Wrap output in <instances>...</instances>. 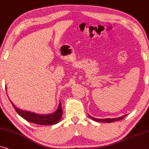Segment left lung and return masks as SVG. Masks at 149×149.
Returning <instances> with one entry per match:
<instances>
[{"label":"left lung","instance_id":"1","mask_svg":"<svg viewBox=\"0 0 149 149\" xmlns=\"http://www.w3.org/2000/svg\"><path fill=\"white\" fill-rule=\"evenodd\" d=\"M88 116H89L90 118L93 119L94 121H99V122L111 123V122H114V121H116L121 120V119H123L125 116H126V115H125V116H122V117H118V118H114V119H110V118H107V119H96V118H95V117H91V116H90V115H88Z\"/></svg>","mask_w":149,"mask_h":149}]
</instances>
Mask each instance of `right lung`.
I'll return each mask as SVG.
<instances>
[{"instance_id":"1","label":"right lung","mask_w":149,"mask_h":149,"mask_svg":"<svg viewBox=\"0 0 149 149\" xmlns=\"http://www.w3.org/2000/svg\"><path fill=\"white\" fill-rule=\"evenodd\" d=\"M6 88V87H5ZM13 107L16 112L21 117L26 120L30 121L31 123H36L38 125H53L58 123L60 121L63 115V110L61 107V102H59L58 109L53 113L49 115H40L32 113L28 111H23L15 107L13 103L11 101Z\"/></svg>"}]
</instances>
